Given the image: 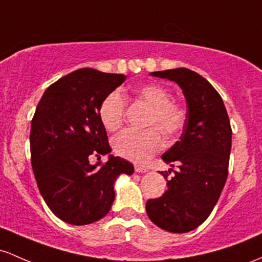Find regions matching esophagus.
<instances>
[{
    "label": "esophagus",
    "mask_w": 262,
    "mask_h": 262,
    "mask_svg": "<svg viewBox=\"0 0 262 262\" xmlns=\"http://www.w3.org/2000/svg\"><path fill=\"white\" fill-rule=\"evenodd\" d=\"M134 169H136L137 173H146V171H148V169L144 168V166H142V165H136L134 166Z\"/></svg>",
    "instance_id": "obj_1"
}]
</instances>
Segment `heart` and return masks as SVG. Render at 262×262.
<instances>
[{
	"mask_svg": "<svg viewBox=\"0 0 262 262\" xmlns=\"http://www.w3.org/2000/svg\"><path fill=\"white\" fill-rule=\"evenodd\" d=\"M130 94L134 99L148 107L145 125L150 128L139 132L126 129L113 138L112 146L114 153L119 157L143 163L163 148L164 139L158 129L168 138L175 137L182 130L185 122V111L177 102L170 100L168 89L158 83L138 84L132 88ZM125 109L126 100L123 94L119 91L109 92L98 108V116L103 126L109 132L118 130L124 122Z\"/></svg>",
	"mask_w": 262,
	"mask_h": 262,
	"instance_id": "heart-1",
	"label": "heart"
}]
</instances>
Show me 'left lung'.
<instances>
[{"label": "left lung", "instance_id": "left-lung-1", "mask_svg": "<svg viewBox=\"0 0 262 262\" xmlns=\"http://www.w3.org/2000/svg\"><path fill=\"white\" fill-rule=\"evenodd\" d=\"M183 89L188 104L179 142L162 155L170 169L164 171L168 190L146 201V214L157 226L170 232H188L201 225L219 200L228 178L231 126L220 94L196 72L188 68L151 72Z\"/></svg>", "mask_w": 262, "mask_h": 262}]
</instances>
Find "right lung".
Returning <instances> with one entry per match:
<instances>
[{"label":"right lung","instance_id":"obj_1","mask_svg":"<svg viewBox=\"0 0 262 262\" xmlns=\"http://www.w3.org/2000/svg\"><path fill=\"white\" fill-rule=\"evenodd\" d=\"M126 77L80 68L46 89L31 123V163L51 211L72 225L104 217L114 201V182L134 166L119 157L92 165L91 155L111 153L98 116L102 99Z\"/></svg>","mask_w":262,"mask_h":262}]
</instances>
